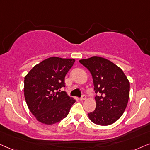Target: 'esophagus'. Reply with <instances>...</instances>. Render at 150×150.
Returning a JSON list of instances; mask_svg holds the SVG:
<instances>
[{
    "mask_svg": "<svg viewBox=\"0 0 150 150\" xmlns=\"http://www.w3.org/2000/svg\"><path fill=\"white\" fill-rule=\"evenodd\" d=\"M86 99V95H82V96H81V98H80V100L83 101V100H85Z\"/></svg>",
    "mask_w": 150,
    "mask_h": 150,
    "instance_id": "esophagus-1",
    "label": "esophagus"
}]
</instances>
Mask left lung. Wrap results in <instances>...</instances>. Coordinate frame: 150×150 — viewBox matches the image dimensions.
Masks as SVG:
<instances>
[{"label":"left lung","mask_w":150,"mask_h":150,"mask_svg":"<svg viewBox=\"0 0 150 150\" xmlns=\"http://www.w3.org/2000/svg\"><path fill=\"white\" fill-rule=\"evenodd\" d=\"M91 72L96 93V108L88 114L92 122L108 125L117 121L124 112L129 97V82L122 70L108 59L93 56L80 59Z\"/></svg>","instance_id":"8db88e82"}]
</instances>
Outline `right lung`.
<instances>
[{"label": "right lung", "mask_w": 150, "mask_h": 150, "mask_svg": "<svg viewBox=\"0 0 150 150\" xmlns=\"http://www.w3.org/2000/svg\"><path fill=\"white\" fill-rule=\"evenodd\" d=\"M75 62L74 59L51 57L34 66L25 77L26 103L39 122L55 124L69 113L75 100L66 92L56 91L65 86V76Z\"/></svg>", "instance_id": "add662e5"}]
</instances>
